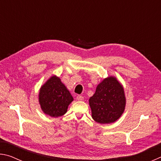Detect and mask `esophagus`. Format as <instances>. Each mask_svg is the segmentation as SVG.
Returning a JSON list of instances; mask_svg holds the SVG:
<instances>
[{"instance_id": "obj_1", "label": "esophagus", "mask_w": 161, "mask_h": 161, "mask_svg": "<svg viewBox=\"0 0 161 161\" xmlns=\"http://www.w3.org/2000/svg\"><path fill=\"white\" fill-rule=\"evenodd\" d=\"M76 99H77V101H82L84 99V97L82 96H81V95H78V96L76 97Z\"/></svg>"}]
</instances>
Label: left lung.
<instances>
[{
  "label": "left lung",
  "mask_w": 161,
  "mask_h": 161,
  "mask_svg": "<svg viewBox=\"0 0 161 161\" xmlns=\"http://www.w3.org/2000/svg\"><path fill=\"white\" fill-rule=\"evenodd\" d=\"M92 118L99 124H110L116 121L123 114L126 99L123 86L116 78L107 77L96 89L89 99Z\"/></svg>",
  "instance_id": "left-lung-1"
}]
</instances>
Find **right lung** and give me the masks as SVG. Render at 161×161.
<instances>
[{
    "label": "right lung",
    "mask_w": 161,
    "mask_h": 161,
    "mask_svg": "<svg viewBox=\"0 0 161 161\" xmlns=\"http://www.w3.org/2000/svg\"><path fill=\"white\" fill-rule=\"evenodd\" d=\"M73 97L60 79L53 76L40 90L39 102L44 113L52 117H59L67 112Z\"/></svg>",
    "instance_id": "obj_1"
}]
</instances>
